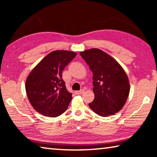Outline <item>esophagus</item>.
Wrapping results in <instances>:
<instances>
[{"mask_svg": "<svg viewBox=\"0 0 157 157\" xmlns=\"http://www.w3.org/2000/svg\"><path fill=\"white\" fill-rule=\"evenodd\" d=\"M75 94H76L77 95H80V94H84V89H81L80 91H75Z\"/></svg>", "mask_w": 157, "mask_h": 157, "instance_id": "34e87169", "label": "esophagus"}]
</instances>
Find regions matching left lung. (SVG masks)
Instances as JSON below:
<instances>
[{
    "mask_svg": "<svg viewBox=\"0 0 157 157\" xmlns=\"http://www.w3.org/2000/svg\"><path fill=\"white\" fill-rule=\"evenodd\" d=\"M93 73L95 98L89 106L102 117L122 109L129 94V82L123 67L102 50L93 48L80 52Z\"/></svg>",
    "mask_w": 157,
    "mask_h": 157,
    "instance_id": "8db88e82",
    "label": "left lung"
}]
</instances>
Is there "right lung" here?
Wrapping results in <instances>:
<instances>
[{"label":"right lung","instance_id":"obj_1","mask_svg":"<svg viewBox=\"0 0 157 157\" xmlns=\"http://www.w3.org/2000/svg\"><path fill=\"white\" fill-rule=\"evenodd\" d=\"M75 52L55 50L42 59L28 76L25 90L28 100L37 112L45 116L62 114L72 100L66 88L62 71L76 56Z\"/></svg>","mask_w":157,"mask_h":157}]
</instances>
